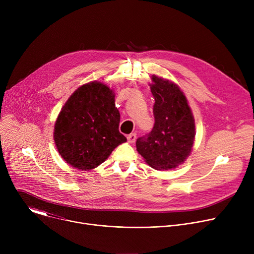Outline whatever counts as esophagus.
Masks as SVG:
<instances>
[{"label":"esophagus","instance_id":"esophagus-1","mask_svg":"<svg viewBox=\"0 0 254 254\" xmlns=\"http://www.w3.org/2000/svg\"><path fill=\"white\" fill-rule=\"evenodd\" d=\"M127 137V141L130 142V143H132V142H134L135 139H136V134L133 132V133L128 134Z\"/></svg>","mask_w":254,"mask_h":254}]
</instances>
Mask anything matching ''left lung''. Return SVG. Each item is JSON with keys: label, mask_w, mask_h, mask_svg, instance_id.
I'll return each instance as SVG.
<instances>
[{"label": "left lung", "mask_w": 254, "mask_h": 254, "mask_svg": "<svg viewBox=\"0 0 254 254\" xmlns=\"http://www.w3.org/2000/svg\"><path fill=\"white\" fill-rule=\"evenodd\" d=\"M155 125L136 139L139 155L156 170H171L189 157L195 138V121L187 98L172 81L152 76Z\"/></svg>", "instance_id": "left-lung-1"}]
</instances>
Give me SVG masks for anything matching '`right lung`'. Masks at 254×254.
Here are the masks:
<instances>
[{"mask_svg":"<svg viewBox=\"0 0 254 254\" xmlns=\"http://www.w3.org/2000/svg\"><path fill=\"white\" fill-rule=\"evenodd\" d=\"M120 120L110 87L97 81L83 84L65 102L55 123L58 153L73 168H96L127 141L119 130Z\"/></svg>","mask_w":254,"mask_h":254,"instance_id":"add662e5","label":"right lung"}]
</instances>
